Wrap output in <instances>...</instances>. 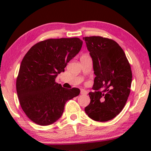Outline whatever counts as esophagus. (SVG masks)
<instances>
[{"label": "esophagus", "instance_id": "1", "mask_svg": "<svg viewBox=\"0 0 151 151\" xmlns=\"http://www.w3.org/2000/svg\"><path fill=\"white\" fill-rule=\"evenodd\" d=\"M81 94H83V95H86V94H87V91L84 90V89H81Z\"/></svg>", "mask_w": 151, "mask_h": 151}]
</instances>
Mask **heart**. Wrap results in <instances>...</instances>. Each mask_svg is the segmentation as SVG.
<instances>
[{
	"label": "heart",
	"mask_w": 151,
	"mask_h": 151,
	"mask_svg": "<svg viewBox=\"0 0 151 151\" xmlns=\"http://www.w3.org/2000/svg\"><path fill=\"white\" fill-rule=\"evenodd\" d=\"M84 56H86V55H84ZM84 56H83V57H84Z\"/></svg>",
	"instance_id": "obj_1"
}]
</instances>
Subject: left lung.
Masks as SVG:
<instances>
[{
  "instance_id": "8db88e82",
  "label": "left lung",
  "mask_w": 151,
  "mask_h": 151,
  "mask_svg": "<svg viewBox=\"0 0 151 151\" xmlns=\"http://www.w3.org/2000/svg\"><path fill=\"white\" fill-rule=\"evenodd\" d=\"M93 60L95 75L94 92L86 114L95 121L105 122L122 111L130 94L132 71L123 50L113 40L101 37H84ZM104 89L103 91L101 90Z\"/></svg>"
}]
</instances>
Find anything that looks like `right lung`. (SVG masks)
<instances>
[{
    "instance_id": "1",
    "label": "right lung",
    "mask_w": 151,
    "mask_h": 151,
    "mask_svg": "<svg viewBox=\"0 0 151 151\" xmlns=\"http://www.w3.org/2000/svg\"><path fill=\"white\" fill-rule=\"evenodd\" d=\"M82 45L78 38L50 39L37 43L25 55L17 78V92L22 111L36 124L54 123L62 116L66 101L80 94L77 88H63L55 78Z\"/></svg>"
}]
</instances>
